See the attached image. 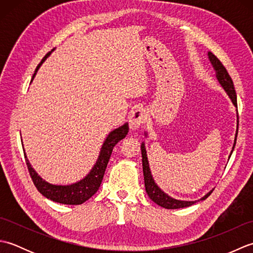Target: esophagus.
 Here are the masks:
<instances>
[{"label": "esophagus", "mask_w": 253, "mask_h": 253, "mask_svg": "<svg viewBox=\"0 0 253 253\" xmlns=\"http://www.w3.org/2000/svg\"><path fill=\"white\" fill-rule=\"evenodd\" d=\"M147 120V112L143 109H136L131 112L129 117V126L132 130L138 129Z\"/></svg>", "instance_id": "esophagus-1"}]
</instances>
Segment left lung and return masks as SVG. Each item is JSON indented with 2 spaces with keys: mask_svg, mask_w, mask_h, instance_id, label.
<instances>
[{
  "mask_svg": "<svg viewBox=\"0 0 253 253\" xmlns=\"http://www.w3.org/2000/svg\"><path fill=\"white\" fill-rule=\"evenodd\" d=\"M209 60L211 62L212 66L215 71L216 74V78L218 80V83L221 84L222 87L224 88V90L226 91V93L228 94L229 99L232 100L233 104L235 106H237V95H236V91H235V87H234V83L232 78H230L229 74L227 73L226 68L224 67L223 64L221 63V61L213 54V53L209 52ZM238 114V113H237ZM238 131V130H237ZM236 139H237V132H236V137H235V142H234V147L236 144ZM233 153V150H232ZM230 153V154H232ZM141 154H142V169H143V176H144V186H146V191L148 193L149 198L151 200L157 203L158 206L162 207L164 209H180V208H187L190 207L192 204H195L198 201H184V200H177V199H174L169 197L168 193H165L164 191L161 190V188L155 184V181L152 177L151 170H150L149 168V161H148V157H147V151H146V147H144V143L142 142L141 144ZM213 190H211L210 192H208L206 196L202 197L200 200H206V199L211 195Z\"/></svg>",
  "mask_w": 253,
  "mask_h": 253,
  "instance_id": "1",
  "label": "left lung"
}]
</instances>
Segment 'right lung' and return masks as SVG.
Instances as JSON below:
<instances>
[{
    "mask_svg": "<svg viewBox=\"0 0 253 253\" xmlns=\"http://www.w3.org/2000/svg\"><path fill=\"white\" fill-rule=\"evenodd\" d=\"M52 51L47 53V54L42 58V61L40 62L39 65L37 66L31 82L34 80L38 69L40 68L42 63H43L46 58L50 56ZM128 129H129V128H128V124L126 123L124 124L123 126L118 127L116 129L111 131L109 133V136L106 137L103 146L101 148L99 158L96 160L92 169L90 170V173L82 180L75 182V184H72V185H53V184H50V182L45 181L44 179H42L41 177L37 174V171L32 169L28 159L26 157V153L24 150L27 168H28L31 179L34 181L35 186L37 187L38 191H40L41 195H43L45 198L50 199V200L57 203H62V204L77 206V204H82L87 201L88 199H90L96 191H98L102 182V179H103L105 169L111 158L113 148L116 146V143L118 141H121L122 139L126 137V135L128 133Z\"/></svg>",
    "mask_w": 253,
    "mask_h": 253,
    "instance_id": "obj_1",
    "label": "right lung"
}]
</instances>
